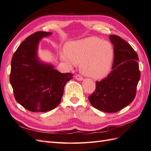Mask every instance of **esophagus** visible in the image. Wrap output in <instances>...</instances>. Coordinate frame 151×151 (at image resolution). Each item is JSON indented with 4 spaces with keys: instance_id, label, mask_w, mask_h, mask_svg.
<instances>
[{
    "instance_id": "1",
    "label": "esophagus",
    "mask_w": 151,
    "mask_h": 151,
    "mask_svg": "<svg viewBox=\"0 0 151 151\" xmlns=\"http://www.w3.org/2000/svg\"><path fill=\"white\" fill-rule=\"evenodd\" d=\"M75 78L77 80H83V77L82 76H80V75H76L75 76Z\"/></svg>"
}]
</instances>
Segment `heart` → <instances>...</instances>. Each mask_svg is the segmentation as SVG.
I'll return each mask as SVG.
<instances>
[{
    "instance_id": "1",
    "label": "heart",
    "mask_w": 151,
    "mask_h": 151,
    "mask_svg": "<svg viewBox=\"0 0 151 151\" xmlns=\"http://www.w3.org/2000/svg\"><path fill=\"white\" fill-rule=\"evenodd\" d=\"M63 59L69 65L80 64L82 73L94 79H101L110 73L114 59L112 45L97 37L73 42L66 46Z\"/></svg>"
}]
</instances>
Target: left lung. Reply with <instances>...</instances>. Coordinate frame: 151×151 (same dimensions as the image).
I'll return each instance as SVG.
<instances>
[{
	"instance_id": "left-lung-1",
	"label": "left lung",
	"mask_w": 151,
	"mask_h": 151,
	"mask_svg": "<svg viewBox=\"0 0 151 151\" xmlns=\"http://www.w3.org/2000/svg\"><path fill=\"white\" fill-rule=\"evenodd\" d=\"M110 40L114 47L113 70L100 82L96 81L88 100L98 110L114 113L133 101L140 72L138 55L131 46L117 35H110Z\"/></svg>"
}]
</instances>
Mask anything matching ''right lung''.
Segmentation results:
<instances>
[{
    "label": "right lung",
    "mask_w": 151,
    "mask_h": 151,
    "mask_svg": "<svg viewBox=\"0 0 151 151\" xmlns=\"http://www.w3.org/2000/svg\"><path fill=\"white\" fill-rule=\"evenodd\" d=\"M51 32L38 31L27 37L13 54L9 80L16 101L32 112H45L58 106L65 84L73 78L70 73H61L37 57L39 41Z\"/></svg>",
    "instance_id": "obj_1"
}]
</instances>
